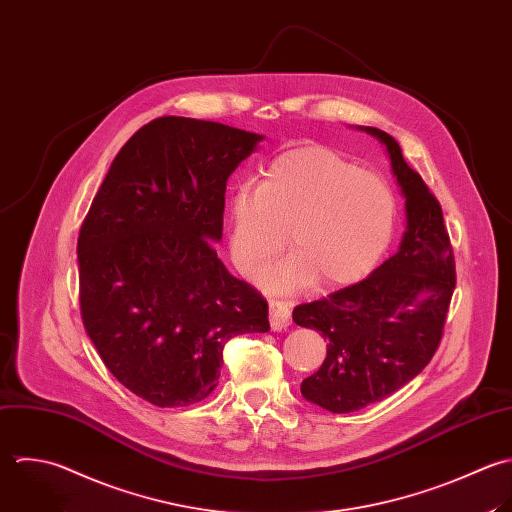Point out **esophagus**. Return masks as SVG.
<instances>
[{"label": "esophagus", "instance_id": "esophagus-1", "mask_svg": "<svg viewBox=\"0 0 512 512\" xmlns=\"http://www.w3.org/2000/svg\"><path fill=\"white\" fill-rule=\"evenodd\" d=\"M269 323L273 331L287 329L291 323V311L283 301H271L269 303Z\"/></svg>", "mask_w": 512, "mask_h": 512}]
</instances>
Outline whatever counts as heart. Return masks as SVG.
<instances>
[{
  "instance_id": "b5f03b06",
  "label": "heart",
  "mask_w": 512,
  "mask_h": 512,
  "mask_svg": "<svg viewBox=\"0 0 512 512\" xmlns=\"http://www.w3.org/2000/svg\"><path fill=\"white\" fill-rule=\"evenodd\" d=\"M397 217L389 183L339 153L305 145L277 155L259 187L241 185L227 201L229 255L259 275L283 249L293 255L263 277L275 293L309 281L335 289L365 277L387 251Z\"/></svg>"
}]
</instances>
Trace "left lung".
<instances>
[{
    "instance_id": "8db88e82",
    "label": "left lung",
    "mask_w": 512,
    "mask_h": 512,
    "mask_svg": "<svg viewBox=\"0 0 512 512\" xmlns=\"http://www.w3.org/2000/svg\"><path fill=\"white\" fill-rule=\"evenodd\" d=\"M405 195L407 231L399 251L367 279L293 309V321L327 339V357L301 383L307 401L353 413L399 391L433 359L457 285L443 209L399 143L377 127Z\"/></svg>"
}]
</instances>
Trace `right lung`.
I'll return each instance as SVG.
<instances>
[{
	"label": "right lung",
	"mask_w": 512,
	"mask_h": 512,
	"mask_svg": "<svg viewBox=\"0 0 512 512\" xmlns=\"http://www.w3.org/2000/svg\"><path fill=\"white\" fill-rule=\"evenodd\" d=\"M263 135L165 115L113 159L77 239L83 327L109 373L155 407L217 387L231 337L269 331V307L233 277L223 235L229 175Z\"/></svg>",
	"instance_id": "1"
}]
</instances>
